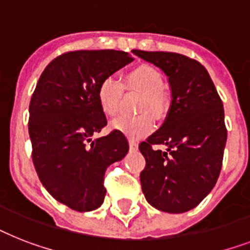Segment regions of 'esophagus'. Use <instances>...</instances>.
<instances>
[{"instance_id": "esophagus-1", "label": "esophagus", "mask_w": 250, "mask_h": 250, "mask_svg": "<svg viewBox=\"0 0 250 250\" xmlns=\"http://www.w3.org/2000/svg\"><path fill=\"white\" fill-rule=\"evenodd\" d=\"M129 148L132 149V150H137V148H139V145H137L136 141L132 140V139H129Z\"/></svg>"}]
</instances>
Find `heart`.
<instances>
[{"label":"heart","mask_w":250,"mask_h":250,"mask_svg":"<svg viewBox=\"0 0 250 250\" xmlns=\"http://www.w3.org/2000/svg\"><path fill=\"white\" fill-rule=\"evenodd\" d=\"M125 86L127 89L143 93L140 111L144 114L135 118H118L111 123V128L125 133L131 139H139L150 132L154 127V118L151 114L160 118L167 109L166 96L162 90L164 76L156 67L140 64L125 74ZM122 96L123 84L119 80L113 76H107L102 80L98 85L97 100L105 115H117L121 107ZM145 111H150L152 113H145Z\"/></svg>","instance_id":"1"}]
</instances>
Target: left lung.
<instances>
[{"mask_svg": "<svg viewBox=\"0 0 250 250\" xmlns=\"http://www.w3.org/2000/svg\"><path fill=\"white\" fill-rule=\"evenodd\" d=\"M160 68L171 90L170 109L139 149L146 161L140 174L146 201L165 213H186L211 192L227 141L225 110L209 72L200 62L170 52L133 50ZM152 145H166V152Z\"/></svg>", "mask_w": 250, "mask_h": 250, "instance_id": "8db88e82", "label": "left lung"}]
</instances>
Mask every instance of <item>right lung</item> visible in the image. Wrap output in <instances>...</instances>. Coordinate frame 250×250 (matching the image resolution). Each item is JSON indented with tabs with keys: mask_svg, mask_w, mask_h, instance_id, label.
I'll return each mask as SVG.
<instances>
[{
	"mask_svg": "<svg viewBox=\"0 0 250 250\" xmlns=\"http://www.w3.org/2000/svg\"><path fill=\"white\" fill-rule=\"evenodd\" d=\"M121 50H78L45 67L29 104L32 160L42 186L76 211L102 205L106 168L128 153L121 131L93 139L107 125L97 100L102 80L132 62Z\"/></svg>",
	"mask_w": 250,
	"mask_h": 250,
	"instance_id": "right-lung-1",
	"label": "right lung"
}]
</instances>
